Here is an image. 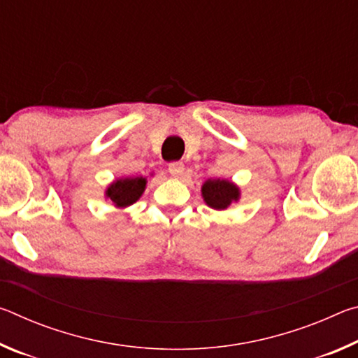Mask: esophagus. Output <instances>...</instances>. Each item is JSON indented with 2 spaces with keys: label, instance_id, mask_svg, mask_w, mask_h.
Returning <instances> with one entry per match:
<instances>
[{
  "label": "esophagus",
  "instance_id": "1",
  "mask_svg": "<svg viewBox=\"0 0 358 358\" xmlns=\"http://www.w3.org/2000/svg\"><path fill=\"white\" fill-rule=\"evenodd\" d=\"M169 172H171L172 177H181V175H183V172H185V164H183V162H180V161L171 162V164H169Z\"/></svg>",
  "mask_w": 358,
  "mask_h": 358
}]
</instances>
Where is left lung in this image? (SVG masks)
<instances>
[{
    "label": "left lung",
    "mask_w": 358,
    "mask_h": 358,
    "mask_svg": "<svg viewBox=\"0 0 358 358\" xmlns=\"http://www.w3.org/2000/svg\"><path fill=\"white\" fill-rule=\"evenodd\" d=\"M203 202L213 210H226L241 197L240 187L227 178H208L202 185Z\"/></svg>",
    "instance_id": "obj_1"
}]
</instances>
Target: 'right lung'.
<instances>
[{
  "instance_id": "add662e5",
  "label": "right lung",
  "mask_w": 358,
  "mask_h": 358,
  "mask_svg": "<svg viewBox=\"0 0 358 358\" xmlns=\"http://www.w3.org/2000/svg\"><path fill=\"white\" fill-rule=\"evenodd\" d=\"M147 178L145 177H121L113 180L106 187L104 196L107 201H110L115 208L124 210L136 203L147 187Z\"/></svg>"
}]
</instances>
